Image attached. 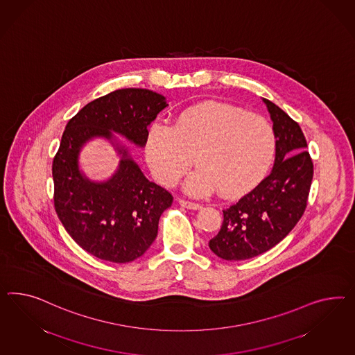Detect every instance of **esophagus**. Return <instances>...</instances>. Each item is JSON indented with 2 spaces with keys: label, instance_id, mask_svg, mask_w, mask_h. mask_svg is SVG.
Segmentation results:
<instances>
[{
  "label": "esophagus",
  "instance_id": "34e87169",
  "mask_svg": "<svg viewBox=\"0 0 355 355\" xmlns=\"http://www.w3.org/2000/svg\"><path fill=\"white\" fill-rule=\"evenodd\" d=\"M180 204H181V207H183V208L192 209V211H198V209L202 208V205L199 202H189V200H184V199H181Z\"/></svg>",
  "mask_w": 355,
  "mask_h": 355
}]
</instances>
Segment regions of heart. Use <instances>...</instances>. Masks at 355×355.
<instances>
[{
  "mask_svg": "<svg viewBox=\"0 0 355 355\" xmlns=\"http://www.w3.org/2000/svg\"><path fill=\"white\" fill-rule=\"evenodd\" d=\"M275 151V133L263 116L236 105L204 102L183 110L172 126L153 121L146 133L147 163L159 182H178L195 163L186 181L195 196L216 189L238 196L259 182Z\"/></svg>",
  "mask_w": 355,
  "mask_h": 355,
  "instance_id": "b5f03b06",
  "label": "heart"
}]
</instances>
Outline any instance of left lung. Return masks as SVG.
<instances>
[{
  "instance_id": "1",
  "label": "left lung",
  "mask_w": 355,
  "mask_h": 355,
  "mask_svg": "<svg viewBox=\"0 0 355 355\" xmlns=\"http://www.w3.org/2000/svg\"><path fill=\"white\" fill-rule=\"evenodd\" d=\"M275 133V163L266 178L239 202L223 209L220 230L209 240L220 259H252L275 247L296 226L306 208L313 162L300 125L262 98Z\"/></svg>"
}]
</instances>
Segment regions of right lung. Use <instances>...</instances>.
<instances>
[{
    "label": "right lung",
    "mask_w": 355,
    "mask_h": 355,
    "mask_svg": "<svg viewBox=\"0 0 355 355\" xmlns=\"http://www.w3.org/2000/svg\"><path fill=\"white\" fill-rule=\"evenodd\" d=\"M166 105L165 96L153 90L119 89L87 103L63 132L53 162L54 207L69 236L96 259L126 263L141 257L172 205V193L148 181L112 135L144 147L147 126ZM99 136L116 146L121 162L107 182L94 183L79 171L78 155Z\"/></svg>",
    "instance_id": "right-lung-1"
}]
</instances>
